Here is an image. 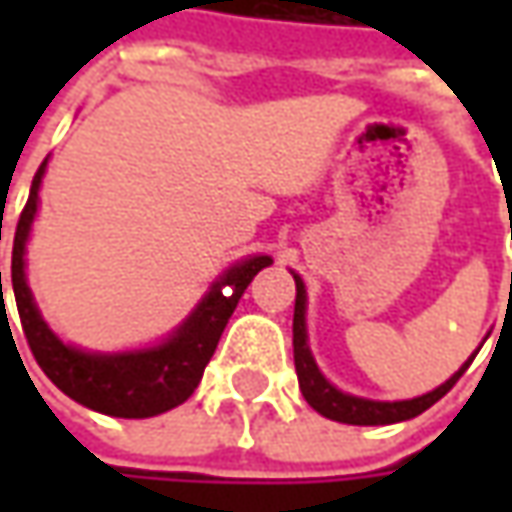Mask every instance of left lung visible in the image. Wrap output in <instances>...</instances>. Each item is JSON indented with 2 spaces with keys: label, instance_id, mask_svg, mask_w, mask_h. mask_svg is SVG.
Returning a JSON list of instances; mask_svg holds the SVG:
<instances>
[{
  "label": "left lung",
  "instance_id": "obj_1",
  "mask_svg": "<svg viewBox=\"0 0 512 512\" xmlns=\"http://www.w3.org/2000/svg\"><path fill=\"white\" fill-rule=\"evenodd\" d=\"M296 279V307H293V362H296V376H299V387H302V396L305 402L322 413L325 419L342 424H396L407 422L413 416L424 413L427 407L442 399L444 393L459 382L464 370L470 367L473 356L459 367V373H453L444 384H439L436 390L424 393L419 399H407V402H373V399H359V396H350L342 393L339 387L327 382L325 376L319 373V367L313 362V353L307 347V327H305V310H307V293L305 282L293 273ZM479 353V350H476Z\"/></svg>",
  "mask_w": 512,
  "mask_h": 512
}]
</instances>
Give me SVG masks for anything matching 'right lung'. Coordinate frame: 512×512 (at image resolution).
Returning <instances> with one entry per match:
<instances>
[{
  "instance_id": "obj_1",
  "label": "right lung",
  "mask_w": 512,
  "mask_h": 512,
  "mask_svg": "<svg viewBox=\"0 0 512 512\" xmlns=\"http://www.w3.org/2000/svg\"><path fill=\"white\" fill-rule=\"evenodd\" d=\"M45 165L48 159L33 176L28 205L22 210L16 233H13V259H10L13 296H16L19 319H22V330H25L33 359L65 396L105 416L150 419V416L179 407L202 382L207 362L247 285L273 259L250 256L245 262H236L230 270H225L207 290L205 299L196 305V310L173 330V336L156 347L130 350V353L79 350L73 344L62 342L50 330L48 322L39 316V307L33 302V293L25 279V245H28L30 225L39 207V185L45 176Z\"/></svg>"
}]
</instances>
